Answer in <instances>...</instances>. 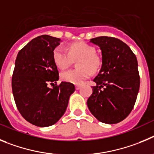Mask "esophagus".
<instances>
[{"label": "esophagus", "mask_w": 154, "mask_h": 154, "mask_svg": "<svg viewBox=\"0 0 154 154\" xmlns=\"http://www.w3.org/2000/svg\"><path fill=\"white\" fill-rule=\"evenodd\" d=\"M80 87H81V86L78 85V84H77V85H75L76 90H80Z\"/></svg>", "instance_id": "34e87169"}]
</instances>
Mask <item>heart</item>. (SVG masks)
<instances>
[{
	"instance_id": "1",
	"label": "heart",
	"mask_w": 154,
	"mask_h": 154,
	"mask_svg": "<svg viewBox=\"0 0 154 154\" xmlns=\"http://www.w3.org/2000/svg\"><path fill=\"white\" fill-rule=\"evenodd\" d=\"M75 70L63 72L62 80L74 84H81L89 78L91 72L97 71L101 65V59L95 54L93 46L85 42H77L70 44L68 51L61 46H58L53 51V60L58 68L64 70L71 63L72 60H77Z\"/></svg>"
}]
</instances>
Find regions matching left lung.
<instances>
[{
    "label": "left lung",
    "mask_w": 154,
    "mask_h": 154,
    "mask_svg": "<svg viewBox=\"0 0 154 154\" xmlns=\"http://www.w3.org/2000/svg\"><path fill=\"white\" fill-rule=\"evenodd\" d=\"M90 42L100 49L102 66L94 79L97 86L92 87L87 106L99 121L117 124L130 114L135 104L140 88L137 60L131 48L115 37L102 36Z\"/></svg>",
    "instance_id": "obj_1"
}]
</instances>
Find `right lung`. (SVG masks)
Segmentation results:
<instances>
[{
    "label": "right lung",
    "instance_id": "right-lung-1",
    "mask_svg": "<svg viewBox=\"0 0 154 154\" xmlns=\"http://www.w3.org/2000/svg\"><path fill=\"white\" fill-rule=\"evenodd\" d=\"M60 38L41 35L19 51L12 77V91L22 117L37 127L56 124L67 110L69 98L75 91L73 84L61 82L50 88L48 84L59 80L53 51Z\"/></svg>",
    "mask_w": 154,
    "mask_h": 154
}]
</instances>
